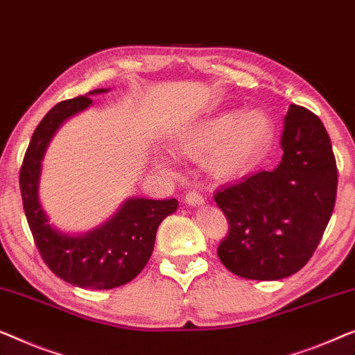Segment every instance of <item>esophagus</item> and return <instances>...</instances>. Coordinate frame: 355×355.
<instances>
[{
  "instance_id": "34e87169",
  "label": "esophagus",
  "mask_w": 355,
  "mask_h": 355,
  "mask_svg": "<svg viewBox=\"0 0 355 355\" xmlns=\"http://www.w3.org/2000/svg\"><path fill=\"white\" fill-rule=\"evenodd\" d=\"M186 202L189 205H192V207H197V205H203V195L197 192V190H189L186 192Z\"/></svg>"
}]
</instances>
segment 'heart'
Masks as SVG:
<instances>
[{
    "label": "heart",
    "mask_w": 355,
    "mask_h": 355,
    "mask_svg": "<svg viewBox=\"0 0 355 355\" xmlns=\"http://www.w3.org/2000/svg\"><path fill=\"white\" fill-rule=\"evenodd\" d=\"M272 136L274 125L264 110L230 109L190 128L174 144V150L190 160L207 158L208 173L227 181L241 176L264 155ZM157 166L166 168V158L158 157Z\"/></svg>",
    "instance_id": "obj_1"
}]
</instances>
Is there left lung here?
Here are the masks:
<instances>
[{
	"label": "left lung",
	"mask_w": 355,
	"mask_h": 355,
	"mask_svg": "<svg viewBox=\"0 0 355 355\" xmlns=\"http://www.w3.org/2000/svg\"><path fill=\"white\" fill-rule=\"evenodd\" d=\"M282 148L275 169L250 174L214 193L229 220L218 256L243 279L280 280L296 274L314 254L335 208L338 168L318 116L291 104Z\"/></svg>",
	"instance_id": "1"
}]
</instances>
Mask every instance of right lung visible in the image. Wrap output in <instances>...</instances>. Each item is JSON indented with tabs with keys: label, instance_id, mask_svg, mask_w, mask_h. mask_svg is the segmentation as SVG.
I'll list each match as a JSON object with an SVG mask.
<instances>
[{
	"label": "right lung",
	"instance_id": "add662e5",
	"mask_svg": "<svg viewBox=\"0 0 355 355\" xmlns=\"http://www.w3.org/2000/svg\"><path fill=\"white\" fill-rule=\"evenodd\" d=\"M86 96L54 105L35 130L20 168V193L30 230L41 258L55 275L80 288L110 290L131 282L146 267L155 245L157 229L178 209V200L128 198L99 227L83 235L62 234L49 224L38 197L41 162L59 126L92 104Z\"/></svg>",
	"mask_w": 355,
	"mask_h": 355
}]
</instances>
